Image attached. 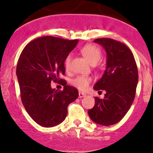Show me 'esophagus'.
<instances>
[{
  "label": "esophagus",
  "mask_w": 153,
  "mask_h": 153,
  "mask_svg": "<svg viewBox=\"0 0 153 153\" xmlns=\"http://www.w3.org/2000/svg\"><path fill=\"white\" fill-rule=\"evenodd\" d=\"M85 96H86V95H85V94H82V93H81V92L78 93V97L80 98V99H81V98H82V97H85Z\"/></svg>",
  "instance_id": "obj_1"
}]
</instances>
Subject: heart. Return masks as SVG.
Listing matches in <instances>:
<instances>
[{
	"label": "heart",
	"instance_id": "1",
	"mask_svg": "<svg viewBox=\"0 0 153 153\" xmlns=\"http://www.w3.org/2000/svg\"><path fill=\"white\" fill-rule=\"evenodd\" d=\"M82 55L88 59L89 62L93 65L97 64V62L101 59L102 56L101 49L94 45H87L84 46L80 50ZM72 60V54H68L64 59V65L66 70H68L71 66ZM91 82V78L87 76L76 77L72 80L71 83L73 86L80 90V91H85L88 88L89 85Z\"/></svg>",
	"mask_w": 153,
	"mask_h": 153
}]
</instances>
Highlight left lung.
<instances>
[{
    "instance_id": "obj_1",
    "label": "left lung",
    "mask_w": 153,
    "mask_h": 153,
    "mask_svg": "<svg viewBox=\"0 0 153 153\" xmlns=\"http://www.w3.org/2000/svg\"><path fill=\"white\" fill-rule=\"evenodd\" d=\"M95 43L106 52V68L94 90L106 91L104 99L95 98L94 108L88 111L96 124L110 126L122 120L134 101L138 71L132 52L124 44L109 38H99Z\"/></svg>"
}]
</instances>
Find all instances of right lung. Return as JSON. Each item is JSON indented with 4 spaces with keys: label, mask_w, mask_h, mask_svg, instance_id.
<instances>
[{
    "label": "right lung",
    "mask_w": 153,
    "mask_h": 153,
    "mask_svg": "<svg viewBox=\"0 0 153 153\" xmlns=\"http://www.w3.org/2000/svg\"><path fill=\"white\" fill-rule=\"evenodd\" d=\"M78 42L54 36H42L24 47L19 57L16 75L24 108L35 122L44 127L60 124L68 114V106L78 97L77 88L59 78L65 75L64 59ZM64 86L51 88V81Z\"/></svg>",
    "instance_id": "obj_1"
}]
</instances>
